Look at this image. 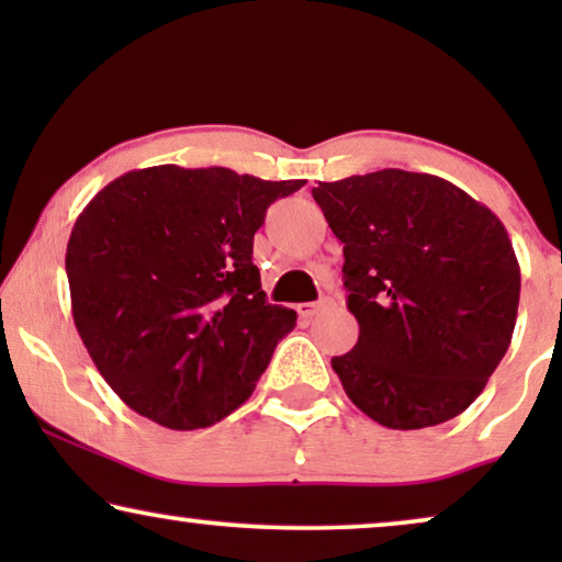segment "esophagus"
<instances>
[{"label":"esophagus","instance_id":"esophagus-1","mask_svg":"<svg viewBox=\"0 0 562 562\" xmlns=\"http://www.w3.org/2000/svg\"><path fill=\"white\" fill-rule=\"evenodd\" d=\"M333 302H329V299H322V302H306V304H299L296 306V312L302 314V317H306V319H312L314 314H319L322 310H325V306H329Z\"/></svg>","mask_w":562,"mask_h":562}]
</instances>
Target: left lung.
<instances>
[{"mask_svg": "<svg viewBox=\"0 0 562 562\" xmlns=\"http://www.w3.org/2000/svg\"><path fill=\"white\" fill-rule=\"evenodd\" d=\"M360 335L333 358L345 394L389 429L442 425L509 350L521 276L506 227L456 183L402 168L319 181Z\"/></svg>", "mask_w": 562, "mask_h": 562, "instance_id": "8db88e82", "label": "left lung"}]
</instances>
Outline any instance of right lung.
<instances>
[{
	"mask_svg": "<svg viewBox=\"0 0 562 562\" xmlns=\"http://www.w3.org/2000/svg\"><path fill=\"white\" fill-rule=\"evenodd\" d=\"M304 187L229 168L153 166L99 191L68 237L74 325L130 409L168 429L248 402L296 312L268 304L252 237Z\"/></svg>",
	"mask_w": 562,
	"mask_h": 562,
	"instance_id": "add662e5",
	"label": "right lung"
}]
</instances>
